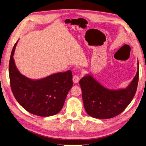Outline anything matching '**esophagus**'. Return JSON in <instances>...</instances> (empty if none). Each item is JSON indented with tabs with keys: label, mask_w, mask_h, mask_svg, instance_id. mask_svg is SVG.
Instances as JSON below:
<instances>
[{
	"label": "esophagus",
	"mask_w": 146,
	"mask_h": 146,
	"mask_svg": "<svg viewBox=\"0 0 146 146\" xmlns=\"http://www.w3.org/2000/svg\"><path fill=\"white\" fill-rule=\"evenodd\" d=\"M80 79V76L79 75H74L73 77V82L74 83H78Z\"/></svg>",
	"instance_id": "esophagus-1"
}]
</instances>
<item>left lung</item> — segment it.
Listing matches in <instances>:
<instances>
[{"label":"left lung","instance_id":"left-lung-1","mask_svg":"<svg viewBox=\"0 0 146 146\" xmlns=\"http://www.w3.org/2000/svg\"><path fill=\"white\" fill-rule=\"evenodd\" d=\"M137 72L129 85L124 89H110L104 87L92 76L88 74L79 81L84 107L89 115L99 119H108L123 111L136 92L139 82Z\"/></svg>","mask_w":146,"mask_h":146}]
</instances>
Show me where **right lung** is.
I'll return each mask as SVG.
<instances>
[{"instance_id": "add662e5", "label": "right lung", "mask_w": 146, "mask_h": 146, "mask_svg": "<svg viewBox=\"0 0 146 146\" xmlns=\"http://www.w3.org/2000/svg\"><path fill=\"white\" fill-rule=\"evenodd\" d=\"M18 41L13 46L9 64L13 94L19 105L31 113L40 117L54 115L62 109L73 86L72 73L59 72L40 79L26 77L19 72L13 59Z\"/></svg>"}]
</instances>
